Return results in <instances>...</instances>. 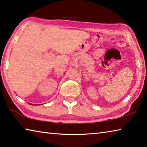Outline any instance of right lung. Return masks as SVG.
I'll return each mask as SVG.
<instances>
[{"mask_svg": "<svg viewBox=\"0 0 147 147\" xmlns=\"http://www.w3.org/2000/svg\"><path fill=\"white\" fill-rule=\"evenodd\" d=\"M29 104H30V103H29ZM30 105H32V104H30Z\"/></svg>", "mask_w": 147, "mask_h": 147, "instance_id": "add662e5", "label": "right lung"}]
</instances>
